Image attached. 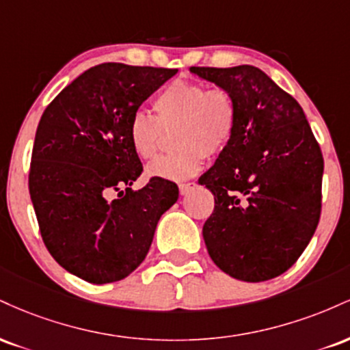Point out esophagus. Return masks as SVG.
<instances>
[{
  "mask_svg": "<svg viewBox=\"0 0 350 350\" xmlns=\"http://www.w3.org/2000/svg\"><path fill=\"white\" fill-rule=\"evenodd\" d=\"M194 187H196V183H180V184H179V192H180V196L189 194V192H191Z\"/></svg>",
  "mask_w": 350,
  "mask_h": 350,
  "instance_id": "obj_1",
  "label": "esophagus"
}]
</instances>
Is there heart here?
<instances>
[{
	"label": "heart",
	"mask_w": 350,
	"mask_h": 350,
	"mask_svg": "<svg viewBox=\"0 0 350 350\" xmlns=\"http://www.w3.org/2000/svg\"><path fill=\"white\" fill-rule=\"evenodd\" d=\"M154 116L135 111L128 122V142L138 158L158 156L164 131L176 128L172 143L178 150L148 166V174L163 179L194 176L207 154L217 156L228 148L237 130L235 97L227 88H207L199 82L174 80L156 95Z\"/></svg>",
	"instance_id": "obj_1"
}]
</instances>
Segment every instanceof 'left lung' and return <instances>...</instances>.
Returning a JSON list of instances; mask_svg holds the SVG:
<instances>
[{
	"label": "left lung",
	"instance_id": "8db88e82",
	"mask_svg": "<svg viewBox=\"0 0 350 350\" xmlns=\"http://www.w3.org/2000/svg\"><path fill=\"white\" fill-rule=\"evenodd\" d=\"M191 72L227 88L239 110L234 139L199 178L215 200L202 228L208 255L232 278H276L296 263L319 224V143L299 103L258 67Z\"/></svg>",
	"mask_w": 350,
	"mask_h": 350
}]
</instances>
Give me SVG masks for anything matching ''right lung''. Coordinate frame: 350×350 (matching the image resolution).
Masks as SVG:
<instances>
[{
  "label": "right lung",
  "mask_w": 350,
  "mask_h": 350,
  "mask_svg": "<svg viewBox=\"0 0 350 350\" xmlns=\"http://www.w3.org/2000/svg\"><path fill=\"white\" fill-rule=\"evenodd\" d=\"M176 72L98 64L64 88L38 124L29 194L42 242L60 267L88 283L135 271L159 217L179 198L163 178L131 189L143 164L128 142L131 115Z\"/></svg>",
  "instance_id": "obj_1"
}]
</instances>
